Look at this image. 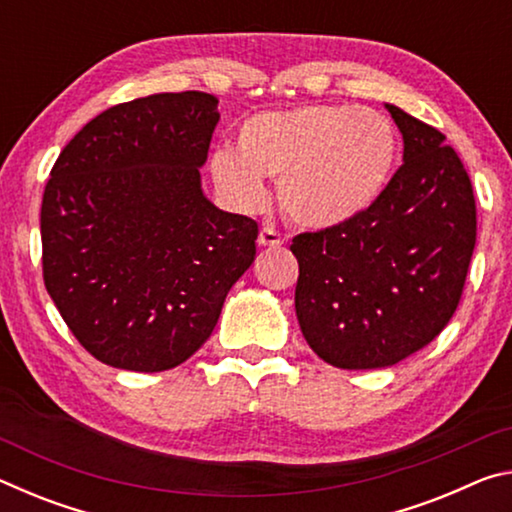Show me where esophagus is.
<instances>
[{
    "label": "esophagus",
    "instance_id": "obj_1",
    "mask_svg": "<svg viewBox=\"0 0 512 512\" xmlns=\"http://www.w3.org/2000/svg\"><path fill=\"white\" fill-rule=\"evenodd\" d=\"M257 244L264 246V248H277V246L284 244V237L280 235V232H275L273 228H262V230H259Z\"/></svg>",
    "mask_w": 512,
    "mask_h": 512
}]
</instances>
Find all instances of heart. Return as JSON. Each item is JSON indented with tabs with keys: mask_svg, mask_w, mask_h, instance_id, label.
<instances>
[{
	"mask_svg": "<svg viewBox=\"0 0 512 512\" xmlns=\"http://www.w3.org/2000/svg\"><path fill=\"white\" fill-rule=\"evenodd\" d=\"M400 137L377 110L345 103H309L259 112L239 126L237 149L210 158L216 187L241 210L266 203L264 178L277 180L282 210L309 230L357 221L391 183Z\"/></svg>",
	"mask_w": 512,
	"mask_h": 512,
	"instance_id": "b5f03b06",
	"label": "heart"
}]
</instances>
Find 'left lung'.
<instances>
[{
	"mask_svg": "<svg viewBox=\"0 0 512 512\" xmlns=\"http://www.w3.org/2000/svg\"><path fill=\"white\" fill-rule=\"evenodd\" d=\"M404 164L357 221L293 237L296 316L309 348L343 370L388 368L454 316L476 244L470 176L445 135L386 103Z\"/></svg>",
	"mask_w": 512,
	"mask_h": 512,
	"instance_id": "8db88e82",
	"label": "left lung"
}]
</instances>
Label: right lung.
Instances as JSON below:
<instances>
[{
	"instance_id": "right-lung-1",
	"label": "right lung",
	"mask_w": 512,
	"mask_h": 512,
	"mask_svg": "<svg viewBox=\"0 0 512 512\" xmlns=\"http://www.w3.org/2000/svg\"><path fill=\"white\" fill-rule=\"evenodd\" d=\"M207 92H164L88 121L42 196V275L72 334L112 368L160 372L210 339L255 262L257 223L203 194L219 124Z\"/></svg>"
}]
</instances>
